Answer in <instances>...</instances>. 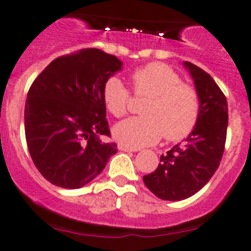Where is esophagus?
<instances>
[{"label":"esophagus","instance_id":"34e87169","mask_svg":"<svg viewBox=\"0 0 251 251\" xmlns=\"http://www.w3.org/2000/svg\"><path fill=\"white\" fill-rule=\"evenodd\" d=\"M118 148H119V151H138V149H136V148H130V147L123 146V144H120Z\"/></svg>","mask_w":251,"mask_h":251}]
</instances>
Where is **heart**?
<instances>
[{
  "mask_svg": "<svg viewBox=\"0 0 251 251\" xmlns=\"http://www.w3.org/2000/svg\"><path fill=\"white\" fill-rule=\"evenodd\" d=\"M136 95L148 97L142 107V115L116 124L114 138L130 148L156 143L164 135L166 141H179L188 136L201 113L199 95L169 65L151 63L131 74ZM105 108L115 118L127 110L128 91L120 78L111 76L102 91Z\"/></svg>",
  "mask_w": 251,
  "mask_h": 251,
  "instance_id": "heart-1",
  "label": "heart"
}]
</instances>
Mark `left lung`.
Listing matches in <instances>:
<instances>
[{
  "label": "left lung",
  "instance_id": "8db88e82",
  "mask_svg": "<svg viewBox=\"0 0 251 251\" xmlns=\"http://www.w3.org/2000/svg\"><path fill=\"white\" fill-rule=\"evenodd\" d=\"M201 100L193 131L160 155L154 173L143 176L147 188L163 201H183L201 191L217 170L226 143L227 100L214 78L197 65L183 62Z\"/></svg>",
  "mask_w": 251,
  "mask_h": 251
}]
</instances>
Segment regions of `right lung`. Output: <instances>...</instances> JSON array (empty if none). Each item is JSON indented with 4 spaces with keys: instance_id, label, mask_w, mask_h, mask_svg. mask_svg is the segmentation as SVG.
<instances>
[{
    "instance_id": "obj_1",
    "label": "right lung",
    "mask_w": 251,
    "mask_h": 251,
    "mask_svg": "<svg viewBox=\"0 0 251 251\" xmlns=\"http://www.w3.org/2000/svg\"><path fill=\"white\" fill-rule=\"evenodd\" d=\"M123 63L97 48L57 58L32 82L25 102V138L37 170L52 184L81 188L103 171L115 143L102 91Z\"/></svg>"
}]
</instances>
